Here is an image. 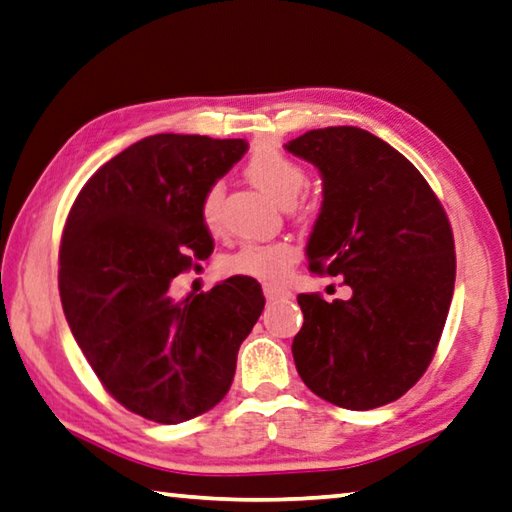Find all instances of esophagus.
<instances>
[{"instance_id": "esophagus-1", "label": "esophagus", "mask_w": 512, "mask_h": 512, "mask_svg": "<svg viewBox=\"0 0 512 512\" xmlns=\"http://www.w3.org/2000/svg\"><path fill=\"white\" fill-rule=\"evenodd\" d=\"M264 295L266 300H291L293 297L291 288L280 286V284H264Z\"/></svg>"}]
</instances>
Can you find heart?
<instances>
[{
    "mask_svg": "<svg viewBox=\"0 0 512 512\" xmlns=\"http://www.w3.org/2000/svg\"><path fill=\"white\" fill-rule=\"evenodd\" d=\"M246 176L257 188L266 190L277 201L288 203L293 210L300 208L297 194L306 185V170L302 163H297L291 156L271 145H262L250 154L246 163ZM221 206H224V188L221 183H212L206 188L199 203L201 221L210 232H221L224 217H221ZM297 248L291 241H248L241 246L235 255L228 257V271L237 275L257 277V280H282L288 268L295 264Z\"/></svg>",
    "mask_w": 512,
    "mask_h": 512,
    "instance_id": "obj_1",
    "label": "heart"
}]
</instances>
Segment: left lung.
I'll use <instances>...</instances> for the list:
<instances>
[{
	"label": "left lung",
	"mask_w": 512,
	"mask_h": 512,
	"mask_svg": "<svg viewBox=\"0 0 512 512\" xmlns=\"http://www.w3.org/2000/svg\"><path fill=\"white\" fill-rule=\"evenodd\" d=\"M284 147L322 176L309 268L351 288L333 302L297 295V374L324 401L374 410L401 398L439 345L457 275L448 215L423 174L365 129H311Z\"/></svg>",
	"instance_id": "left-lung-1"
}]
</instances>
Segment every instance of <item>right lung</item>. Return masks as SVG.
<instances>
[{
  "label": "right lung",
  "instance_id": "1",
  "mask_svg": "<svg viewBox=\"0 0 512 512\" xmlns=\"http://www.w3.org/2000/svg\"><path fill=\"white\" fill-rule=\"evenodd\" d=\"M248 143L156 134L107 161L80 190L60 244V297L73 338L129 412L176 425L228 394L241 342L264 311L246 275L174 300L170 284L210 257L199 203Z\"/></svg>",
  "mask_w": 512,
  "mask_h": 512
}]
</instances>
